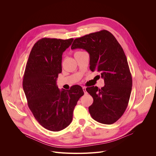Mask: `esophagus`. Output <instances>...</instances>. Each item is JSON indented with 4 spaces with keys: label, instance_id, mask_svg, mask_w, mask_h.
<instances>
[{
    "label": "esophagus",
    "instance_id": "esophagus-1",
    "mask_svg": "<svg viewBox=\"0 0 156 156\" xmlns=\"http://www.w3.org/2000/svg\"><path fill=\"white\" fill-rule=\"evenodd\" d=\"M83 90L84 91V93L86 94H87V91H86V87H83Z\"/></svg>",
    "mask_w": 156,
    "mask_h": 156
}]
</instances>
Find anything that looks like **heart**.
<instances>
[{"label": "heart", "instance_id": "obj_1", "mask_svg": "<svg viewBox=\"0 0 156 156\" xmlns=\"http://www.w3.org/2000/svg\"><path fill=\"white\" fill-rule=\"evenodd\" d=\"M80 52V51H77V52H76L75 53H76V52Z\"/></svg>", "mask_w": 156, "mask_h": 156}]
</instances>
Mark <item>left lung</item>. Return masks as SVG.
Instances as JSON below:
<instances>
[{
	"label": "left lung",
	"mask_w": 156,
	"mask_h": 156,
	"mask_svg": "<svg viewBox=\"0 0 156 156\" xmlns=\"http://www.w3.org/2000/svg\"><path fill=\"white\" fill-rule=\"evenodd\" d=\"M72 49H83L90 54V69L101 73L105 85L86 88L93 98L89 107L96 121L110 125L116 122L128 106L132 77L125 52L114 36L103 30L76 38Z\"/></svg>",
	"instance_id": "8db88e82"
}]
</instances>
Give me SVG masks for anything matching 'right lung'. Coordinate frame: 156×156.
<instances>
[{"label": "right lung", "instance_id": "obj_1", "mask_svg": "<svg viewBox=\"0 0 156 156\" xmlns=\"http://www.w3.org/2000/svg\"><path fill=\"white\" fill-rule=\"evenodd\" d=\"M73 41L39 39L31 51L24 73L23 88L28 105L39 123L52 131L62 130L70 124L75 107L84 94L79 85L60 91L56 84L62 72V54Z\"/></svg>", "mask_w": 156, "mask_h": 156}]
</instances>
